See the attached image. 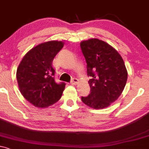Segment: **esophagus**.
<instances>
[{
    "mask_svg": "<svg viewBox=\"0 0 149 149\" xmlns=\"http://www.w3.org/2000/svg\"><path fill=\"white\" fill-rule=\"evenodd\" d=\"M77 82H78V79H77V78H72L70 83H71L72 84H77Z\"/></svg>",
    "mask_w": 149,
    "mask_h": 149,
    "instance_id": "1",
    "label": "esophagus"
}]
</instances>
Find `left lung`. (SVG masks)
<instances>
[{
    "label": "left lung",
    "instance_id": "1",
    "mask_svg": "<svg viewBox=\"0 0 149 149\" xmlns=\"http://www.w3.org/2000/svg\"><path fill=\"white\" fill-rule=\"evenodd\" d=\"M87 62L90 94L81 101L93 109L109 107L119 98L127 80V70L122 57L111 45L99 39L80 43Z\"/></svg>",
    "mask_w": 149,
    "mask_h": 149
}]
</instances>
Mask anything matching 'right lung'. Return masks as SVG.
Listing matches in <instances>:
<instances>
[{
    "label": "right lung",
    "mask_w": 149,
    "mask_h": 149,
    "mask_svg": "<svg viewBox=\"0 0 149 149\" xmlns=\"http://www.w3.org/2000/svg\"><path fill=\"white\" fill-rule=\"evenodd\" d=\"M63 46L55 40L38 45L24 56L17 69L20 92L35 107H47L61 98L65 83L55 81L52 61Z\"/></svg>",
    "instance_id": "add662e5"
}]
</instances>
